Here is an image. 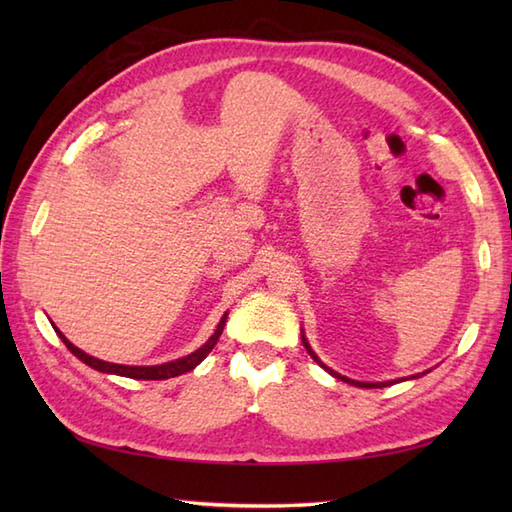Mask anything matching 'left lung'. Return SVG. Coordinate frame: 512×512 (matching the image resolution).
Returning a JSON list of instances; mask_svg holds the SVG:
<instances>
[{
	"mask_svg": "<svg viewBox=\"0 0 512 512\" xmlns=\"http://www.w3.org/2000/svg\"><path fill=\"white\" fill-rule=\"evenodd\" d=\"M301 343H303V347H306L308 350V354L314 358V363H319L325 372H328L330 376H334V378H339V380H343V383H347V385H354V387H365V389H378V387H389V385H394V383H402V380H409V378H420V376H424V374H429L431 369H427V372H422V374H413V376H409V378H398V380H385V383H363V380H352V378H347V376H341L339 372H334V369H330L328 365H325L321 358L314 354V350L310 347V343H308V339H306V334H303V328H301Z\"/></svg>",
	"mask_w": 512,
	"mask_h": 512,
	"instance_id": "8db88e82",
	"label": "left lung"
}]
</instances>
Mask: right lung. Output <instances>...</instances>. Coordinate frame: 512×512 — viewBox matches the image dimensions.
I'll return each mask as SVG.
<instances>
[{
  "label": "right lung",
  "instance_id": "right-lung-1",
  "mask_svg": "<svg viewBox=\"0 0 512 512\" xmlns=\"http://www.w3.org/2000/svg\"><path fill=\"white\" fill-rule=\"evenodd\" d=\"M226 317H228V312H224V317L220 319V323H217L215 332L209 336V341H206L202 347H198V350L187 354V356L176 358V361H169V363H162V365H118V363L101 361V358H94L90 354H85L74 343H70L68 339H65V334L54 323H52V328H54V332H57L59 339L65 343V347H68V350L76 358H79V361H83L85 365H90L92 369H96V372L114 374V376H125V378H136V380H165V378L187 374V372H191V369H195L204 361L206 354H209L213 347H215V343L220 341Z\"/></svg>",
  "mask_w": 512,
  "mask_h": 512
}]
</instances>
